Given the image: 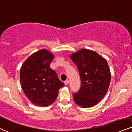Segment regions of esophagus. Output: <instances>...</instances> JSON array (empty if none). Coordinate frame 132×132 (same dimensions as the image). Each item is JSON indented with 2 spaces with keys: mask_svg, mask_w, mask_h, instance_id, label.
Here are the masks:
<instances>
[{
  "mask_svg": "<svg viewBox=\"0 0 132 132\" xmlns=\"http://www.w3.org/2000/svg\"><path fill=\"white\" fill-rule=\"evenodd\" d=\"M69 83V80H66V81H64V84H65V85H68Z\"/></svg>",
  "mask_w": 132,
  "mask_h": 132,
  "instance_id": "obj_1",
  "label": "esophagus"
}]
</instances>
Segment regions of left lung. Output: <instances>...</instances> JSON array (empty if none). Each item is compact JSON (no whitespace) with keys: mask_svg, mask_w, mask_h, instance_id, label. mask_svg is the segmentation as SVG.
Here are the masks:
<instances>
[{"mask_svg":"<svg viewBox=\"0 0 132 132\" xmlns=\"http://www.w3.org/2000/svg\"><path fill=\"white\" fill-rule=\"evenodd\" d=\"M70 58L78 69L81 87L73 94L75 102L82 108L97 105L105 97L111 81V73L105 59L92 50L82 49Z\"/></svg>","mask_w":132,"mask_h":132,"instance_id":"obj_1","label":"left lung"}]
</instances>
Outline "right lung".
<instances>
[{"label": "right lung", "mask_w": 132, "mask_h": 132, "mask_svg": "<svg viewBox=\"0 0 132 132\" xmlns=\"http://www.w3.org/2000/svg\"><path fill=\"white\" fill-rule=\"evenodd\" d=\"M53 59V54L43 49L29 56L21 68V87L35 105H51L57 97L59 89L64 86L56 71L50 68Z\"/></svg>", "instance_id": "obj_1"}]
</instances>
